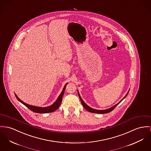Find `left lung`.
Listing matches in <instances>:
<instances>
[{"label": "left lung", "mask_w": 151, "mask_h": 151, "mask_svg": "<svg viewBox=\"0 0 151 151\" xmlns=\"http://www.w3.org/2000/svg\"><path fill=\"white\" fill-rule=\"evenodd\" d=\"M129 91H128V93H127V94L125 95V96L123 98V99L127 96V95L128 94V93H129ZM78 95H79V98H80V99H81V104L83 105V106L88 111H90V112H91V113H97V114H104V113H110V111H111L112 110H113L114 109V108L116 107V106L118 105V104H119L122 100H121L118 104H116L115 106H114L113 107H111V108H110V109H107V110H95V109H92V108H91L90 107H89L88 106H87V104H86L85 103H84V102L83 101V99H81V95H80V94L79 93H78Z\"/></svg>", "instance_id": "8db88e82"}]
</instances>
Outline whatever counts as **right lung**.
<instances>
[{"mask_svg": "<svg viewBox=\"0 0 151 151\" xmlns=\"http://www.w3.org/2000/svg\"><path fill=\"white\" fill-rule=\"evenodd\" d=\"M67 83L65 85L62 92L61 93V94L60 95V96H58V99L56 100V101L50 106H48L47 107H36V106H31L29 104H26V103L23 102V101H22L17 95L16 94H15L17 99L20 102H21L22 104H24L25 106H26L28 109H29L30 110H32V111L37 113H52L55 111V110H56L58 108V107L60 106V104H61L62 102V99H63V96L64 95V93L65 91V88H66V86H67Z\"/></svg>", "mask_w": 151, "mask_h": 151, "instance_id": "obj_1", "label": "right lung"}]
</instances>
